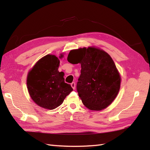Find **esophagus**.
Listing matches in <instances>:
<instances>
[{
    "mask_svg": "<svg viewBox=\"0 0 150 150\" xmlns=\"http://www.w3.org/2000/svg\"><path fill=\"white\" fill-rule=\"evenodd\" d=\"M71 86H72V88L74 90L75 88H76V84H75V83H74V82H72V83L71 84Z\"/></svg>",
    "mask_w": 150,
    "mask_h": 150,
    "instance_id": "obj_1",
    "label": "esophagus"
}]
</instances>
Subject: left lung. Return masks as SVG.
I'll use <instances>...</instances> for the list:
<instances>
[{
  "label": "left lung",
  "mask_w": 150,
  "mask_h": 150,
  "mask_svg": "<svg viewBox=\"0 0 150 150\" xmlns=\"http://www.w3.org/2000/svg\"><path fill=\"white\" fill-rule=\"evenodd\" d=\"M67 60L81 64L76 90L85 106L100 111L110 105L117 96L121 78L111 57L93 47L71 50Z\"/></svg>",
  "instance_id": "left-lung-1"
}]
</instances>
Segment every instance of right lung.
Here are the masks:
<instances>
[{"instance_id": "obj_1", "label": "right lung", "mask_w": 150, "mask_h": 150, "mask_svg": "<svg viewBox=\"0 0 150 150\" xmlns=\"http://www.w3.org/2000/svg\"><path fill=\"white\" fill-rule=\"evenodd\" d=\"M59 65L60 61L56 56L47 54L28 74V93L32 99L43 108H57L73 90L71 85L65 83L64 73L58 71Z\"/></svg>"}]
</instances>
